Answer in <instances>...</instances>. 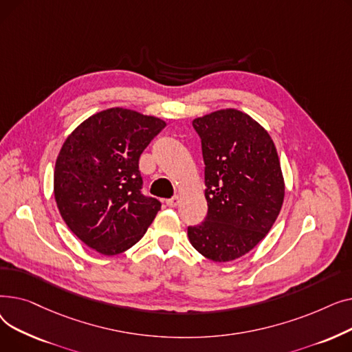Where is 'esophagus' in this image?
Here are the masks:
<instances>
[{
    "instance_id": "34e87169",
    "label": "esophagus",
    "mask_w": 352,
    "mask_h": 352,
    "mask_svg": "<svg viewBox=\"0 0 352 352\" xmlns=\"http://www.w3.org/2000/svg\"><path fill=\"white\" fill-rule=\"evenodd\" d=\"M165 204L168 206V207H171V208L177 207V206L179 204V197H173V198H170V199H166Z\"/></svg>"
}]
</instances>
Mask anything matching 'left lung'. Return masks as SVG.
Wrapping results in <instances>:
<instances>
[{
  "mask_svg": "<svg viewBox=\"0 0 352 352\" xmlns=\"http://www.w3.org/2000/svg\"><path fill=\"white\" fill-rule=\"evenodd\" d=\"M206 164L204 223L188 227L192 247L215 263L248 254L278 217L285 182L275 144L267 129L235 108L192 121Z\"/></svg>",
  "mask_w": 352,
  "mask_h": 352,
  "instance_id": "obj_1",
  "label": "left lung"
}]
</instances>
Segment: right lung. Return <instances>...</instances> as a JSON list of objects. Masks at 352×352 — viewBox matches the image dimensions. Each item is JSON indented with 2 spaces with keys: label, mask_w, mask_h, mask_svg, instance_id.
<instances>
[{
  "label": "right lung",
  "mask_w": 352,
  "mask_h": 352,
  "mask_svg": "<svg viewBox=\"0 0 352 352\" xmlns=\"http://www.w3.org/2000/svg\"><path fill=\"white\" fill-rule=\"evenodd\" d=\"M121 107L82 121L64 141L54 170V197L68 228L89 248L117 255L151 226L161 202L141 192L138 160L165 126Z\"/></svg>",
  "instance_id": "1"
}]
</instances>
